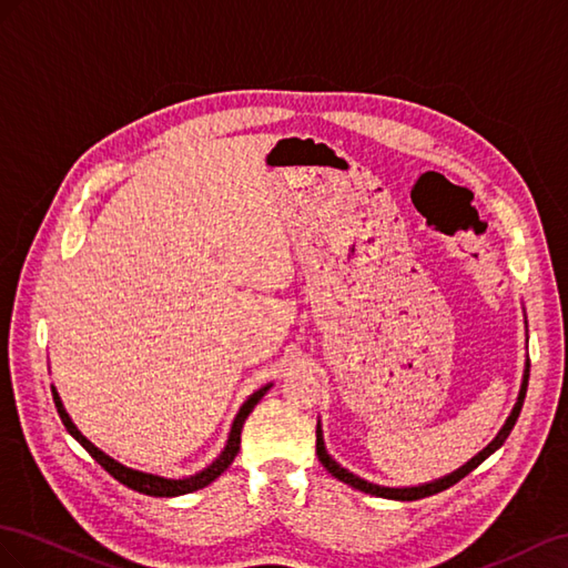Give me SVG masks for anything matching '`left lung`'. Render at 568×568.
Here are the masks:
<instances>
[{"label": "left lung", "mask_w": 568, "mask_h": 568, "mask_svg": "<svg viewBox=\"0 0 568 568\" xmlns=\"http://www.w3.org/2000/svg\"><path fill=\"white\" fill-rule=\"evenodd\" d=\"M528 376H530V368H528V364H526V374H524V385H521V393H518V402H516V407H514L511 416L507 418L505 428H501V430L497 433L495 440H493L488 447H485L478 457H474V459L468 462L466 466H462L459 471L449 474L447 478H440V480L428 483V485H418V488H381V485L366 483L364 478H359V476L349 474L347 468H343V466H339L337 462H333V459L328 457L326 447H323L321 428H316V455H318V462H321L323 466H326V471H328V474H333L337 480H343V483L352 485L354 490H362V493L376 495V497H385V499H399V501H412V499H420V497H430V495H435V493H443V490L452 488V485H455V483H459L464 476L471 474L478 464H483L485 459H488V457L493 455L495 449H499L501 445H505V440H507L509 433H511V428H514V424H516L518 414H521V407H524V397H526V390H528Z\"/></svg>", "instance_id": "left-lung-1"}]
</instances>
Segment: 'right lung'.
<instances>
[{
  "instance_id": "right-lung-1",
  "label": "right lung",
  "mask_w": 568,
  "mask_h": 568,
  "mask_svg": "<svg viewBox=\"0 0 568 568\" xmlns=\"http://www.w3.org/2000/svg\"><path fill=\"white\" fill-rule=\"evenodd\" d=\"M268 387H271V385L262 387V390H256L245 404H242L240 414H237L235 420H233L229 445H225V449L221 452V457H219L212 466L204 468L202 474L190 476V478H181V480H171V478H161V476H152V474L133 471V468H128V466H123V464H119V462H113L111 457L104 455L102 449H97V447L88 440V437L73 426V420L69 418L67 409H63V404H61V399H59L54 387H52V395H54V404H57V412H59L61 424L67 426V430L75 437V440H78L80 445H83V447L90 452V457H92L97 464H100L109 476H113L119 483H123L125 488L138 490V493H142V495H150V497H175V495H185V493H194V490H200V488H206L209 483H214V480L225 471V468H229V466L233 464V459L237 457V452H240L242 424H245V418H247V416L252 414V409L256 407V402L266 395Z\"/></svg>"
}]
</instances>
